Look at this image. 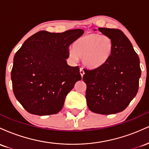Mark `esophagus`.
I'll list each match as a JSON object with an SVG mask.
<instances>
[{
	"instance_id": "esophagus-1",
	"label": "esophagus",
	"mask_w": 149,
	"mask_h": 149,
	"mask_svg": "<svg viewBox=\"0 0 149 149\" xmlns=\"http://www.w3.org/2000/svg\"><path fill=\"white\" fill-rule=\"evenodd\" d=\"M80 75H81V76L83 77V75L85 74V71H84V70H83V69H82V68H80Z\"/></svg>"
}]
</instances>
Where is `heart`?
<instances>
[{"label": "heart", "instance_id": "obj_1", "mask_svg": "<svg viewBox=\"0 0 149 149\" xmlns=\"http://www.w3.org/2000/svg\"><path fill=\"white\" fill-rule=\"evenodd\" d=\"M114 42L110 36L100 33H89L73 42L69 56L73 60L81 58L87 67L96 69L105 64L111 57Z\"/></svg>", "mask_w": 149, "mask_h": 149}]
</instances>
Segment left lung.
<instances>
[{
  "instance_id": "1",
  "label": "left lung",
  "mask_w": 149,
  "mask_h": 149,
  "mask_svg": "<svg viewBox=\"0 0 149 149\" xmlns=\"http://www.w3.org/2000/svg\"><path fill=\"white\" fill-rule=\"evenodd\" d=\"M99 31L113 39V51L103 66L83 69V80L87 85L85 97L89 109L110 115L125 110L136 96L141 69L139 58L122 31L108 28H99Z\"/></svg>"
}]
</instances>
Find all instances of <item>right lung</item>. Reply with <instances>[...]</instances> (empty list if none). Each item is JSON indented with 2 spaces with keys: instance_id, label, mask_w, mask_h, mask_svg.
<instances>
[{
  "instance_id": "1",
  "label": "right lung",
  "mask_w": 149,
  "mask_h": 149,
  "mask_svg": "<svg viewBox=\"0 0 149 149\" xmlns=\"http://www.w3.org/2000/svg\"><path fill=\"white\" fill-rule=\"evenodd\" d=\"M83 33L40 31L16 52L11 71L13 92L26 111L46 116L61 110L66 95L81 80L79 67L69 66L66 59L69 45Z\"/></svg>"
}]
</instances>
